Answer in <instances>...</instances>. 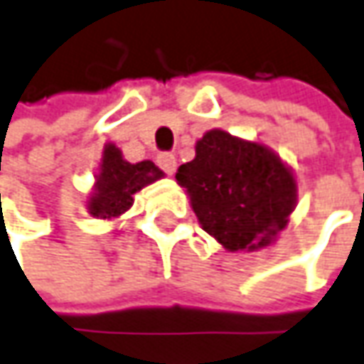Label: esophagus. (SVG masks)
Instances as JSON below:
<instances>
[{"mask_svg": "<svg viewBox=\"0 0 364 364\" xmlns=\"http://www.w3.org/2000/svg\"><path fill=\"white\" fill-rule=\"evenodd\" d=\"M157 165L165 171L167 175H173V173H175V167H177V159H175V155H171V153H159Z\"/></svg>", "mask_w": 364, "mask_h": 364, "instance_id": "34e87169", "label": "esophagus"}]
</instances>
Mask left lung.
<instances>
[{"label":"left lung","instance_id":"left-lung-1","mask_svg":"<svg viewBox=\"0 0 364 364\" xmlns=\"http://www.w3.org/2000/svg\"><path fill=\"white\" fill-rule=\"evenodd\" d=\"M201 228L225 250L268 247L290 221L296 177L266 144L213 129L195 144V159L175 175Z\"/></svg>","mask_w":364,"mask_h":364}]
</instances>
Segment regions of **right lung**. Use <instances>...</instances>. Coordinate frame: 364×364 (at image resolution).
Listing matches in <instances>:
<instances>
[{
	"label": "right lung",
	"mask_w": 364,
	"mask_h": 364,
	"mask_svg": "<svg viewBox=\"0 0 364 364\" xmlns=\"http://www.w3.org/2000/svg\"><path fill=\"white\" fill-rule=\"evenodd\" d=\"M165 173L153 161L129 163L122 159L119 146L105 144L102 163L96 175L95 189L88 199V213L98 220H112L131 209L132 197L143 187L161 179Z\"/></svg>",
	"instance_id": "add662e5"
}]
</instances>
